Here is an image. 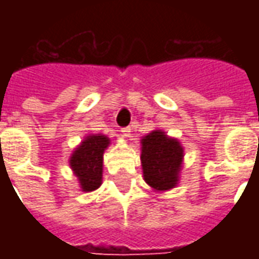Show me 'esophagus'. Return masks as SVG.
Here are the masks:
<instances>
[{
	"label": "esophagus",
	"mask_w": 259,
	"mask_h": 259,
	"mask_svg": "<svg viewBox=\"0 0 259 259\" xmlns=\"http://www.w3.org/2000/svg\"><path fill=\"white\" fill-rule=\"evenodd\" d=\"M120 132H122V135H123L124 137H130V135H132V127L127 126V127H123Z\"/></svg>",
	"instance_id": "1"
}]
</instances>
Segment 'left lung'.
Here are the masks:
<instances>
[{
    "label": "left lung",
    "instance_id": "obj_1",
    "mask_svg": "<svg viewBox=\"0 0 259 259\" xmlns=\"http://www.w3.org/2000/svg\"><path fill=\"white\" fill-rule=\"evenodd\" d=\"M141 168L147 185L155 193H163L179 185L185 148L176 137L155 129L141 137Z\"/></svg>",
    "mask_w": 259,
    "mask_h": 259
}]
</instances>
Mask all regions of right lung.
I'll list each match as a JSON object with an SVG mask.
<instances>
[{"label": "right lung", "instance_id": "1", "mask_svg": "<svg viewBox=\"0 0 259 259\" xmlns=\"http://www.w3.org/2000/svg\"><path fill=\"white\" fill-rule=\"evenodd\" d=\"M111 144L109 137L102 133L87 135L69 157V166L79 180L80 190L91 193L102 183L104 152Z\"/></svg>", "mask_w": 259, "mask_h": 259}]
</instances>
